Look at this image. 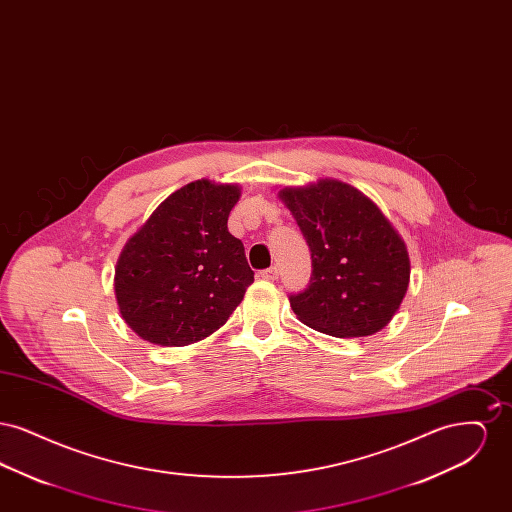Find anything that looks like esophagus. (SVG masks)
<instances>
[{
	"instance_id": "1",
	"label": "esophagus",
	"mask_w": 512,
	"mask_h": 512,
	"mask_svg": "<svg viewBox=\"0 0 512 512\" xmlns=\"http://www.w3.org/2000/svg\"><path fill=\"white\" fill-rule=\"evenodd\" d=\"M259 278H261V280H270V282L276 280V278H278V268L270 267L261 270V272H259Z\"/></svg>"
}]
</instances>
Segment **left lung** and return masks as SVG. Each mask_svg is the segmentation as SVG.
<instances>
[{
	"label": "left lung",
	"instance_id": "obj_1",
	"mask_svg": "<svg viewBox=\"0 0 512 512\" xmlns=\"http://www.w3.org/2000/svg\"><path fill=\"white\" fill-rule=\"evenodd\" d=\"M278 197L292 211L313 261L309 286L290 295L293 313L336 338L380 332L411 278L407 247L390 220L363 192L332 178L284 188Z\"/></svg>",
	"mask_w": 512,
	"mask_h": 512
}]
</instances>
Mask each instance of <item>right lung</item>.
I'll use <instances>...</instances> for the list:
<instances>
[{
	"mask_svg": "<svg viewBox=\"0 0 512 512\" xmlns=\"http://www.w3.org/2000/svg\"><path fill=\"white\" fill-rule=\"evenodd\" d=\"M238 184L195 180L169 195L122 247L115 295L142 340L182 347L205 340L253 284L244 244L228 232Z\"/></svg>",
	"mask_w": 512,
	"mask_h": 512,
	"instance_id": "right-lung-1",
	"label": "right lung"
}]
</instances>
